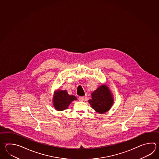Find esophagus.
<instances>
[{"label": "esophagus", "mask_w": 159, "mask_h": 159, "mask_svg": "<svg viewBox=\"0 0 159 159\" xmlns=\"http://www.w3.org/2000/svg\"><path fill=\"white\" fill-rule=\"evenodd\" d=\"M84 96H79V101H83L84 100Z\"/></svg>", "instance_id": "34e87169"}]
</instances>
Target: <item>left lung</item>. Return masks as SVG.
<instances>
[{
	"label": "left lung",
	"instance_id": "left-lung-1",
	"mask_svg": "<svg viewBox=\"0 0 159 159\" xmlns=\"http://www.w3.org/2000/svg\"><path fill=\"white\" fill-rule=\"evenodd\" d=\"M88 102L94 110L103 114L110 109L113 100L107 86L102 85L92 93V99Z\"/></svg>",
	"mask_w": 159,
	"mask_h": 159
}]
</instances>
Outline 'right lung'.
Masks as SVG:
<instances>
[{
	"mask_svg": "<svg viewBox=\"0 0 159 159\" xmlns=\"http://www.w3.org/2000/svg\"><path fill=\"white\" fill-rule=\"evenodd\" d=\"M77 100L76 97L70 96L66 91H58L53 98L54 106L57 110L62 111L68 108L70 103L73 100Z\"/></svg>",
	"mask_w": 159,
	"mask_h": 159,
	"instance_id": "add662e5",
	"label": "right lung"
}]
</instances>
